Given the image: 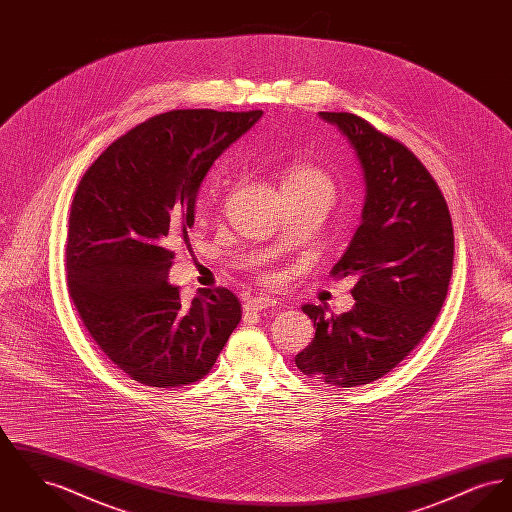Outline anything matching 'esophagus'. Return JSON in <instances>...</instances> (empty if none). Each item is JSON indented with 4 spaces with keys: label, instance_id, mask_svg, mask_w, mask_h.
I'll return each instance as SVG.
<instances>
[{
    "label": "esophagus",
    "instance_id": "34e87169",
    "mask_svg": "<svg viewBox=\"0 0 512 512\" xmlns=\"http://www.w3.org/2000/svg\"><path fill=\"white\" fill-rule=\"evenodd\" d=\"M270 307H276V301L274 299H268V297H251L245 301L244 309L247 313H259V311H265Z\"/></svg>",
    "mask_w": 512,
    "mask_h": 512
}]
</instances>
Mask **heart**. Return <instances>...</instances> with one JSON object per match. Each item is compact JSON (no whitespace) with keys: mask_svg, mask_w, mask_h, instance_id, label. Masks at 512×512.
<instances>
[{"mask_svg":"<svg viewBox=\"0 0 512 512\" xmlns=\"http://www.w3.org/2000/svg\"><path fill=\"white\" fill-rule=\"evenodd\" d=\"M282 192H309V194H320L324 197L334 199L336 186L332 178L324 171L311 165H295L286 172L282 180Z\"/></svg>","mask_w":512,"mask_h":512,"instance_id":"b5f03b06","label":"heart"}]
</instances>
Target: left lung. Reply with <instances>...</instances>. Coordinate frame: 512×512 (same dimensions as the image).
<instances>
[{"instance_id":"obj_1","label":"left lung","mask_w":512,"mask_h":512,"mask_svg":"<svg viewBox=\"0 0 512 512\" xmlns=\"http://www.w3.org/2000/svg\"><path fill=\"white\" fill-rule=\"evenodd\" d=\"M340 128L359 159L365 205L332 276H355V305L328 317L303 305L317 332L297 368L338 388L370 384L399 365L428 334L453 272V224L426 167L397 140L353 113H318Z\"/></svg>"}]
</instances>
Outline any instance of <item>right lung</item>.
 Returning <instances> with one entry per match:
<instances>
[{
  "label": "right lung",
  "instance_id": "1",
  "mask_svg": "<svg viewBox=\"0 0 512 512\" xmlns=\"http://www.w3.org/2000/svg\"><path fill=\"white\" fill-rule=\"evenodd\" d=\"M263 111L178 109L138 124L82 176L69 217L67 284L86 330L122 372L153 388L203 378L240 324L226 288L190 305L171 286L205 174Z\"/></svg>",
  "mask_w": 512,
  "mask_h": 512
}]
</instances>
